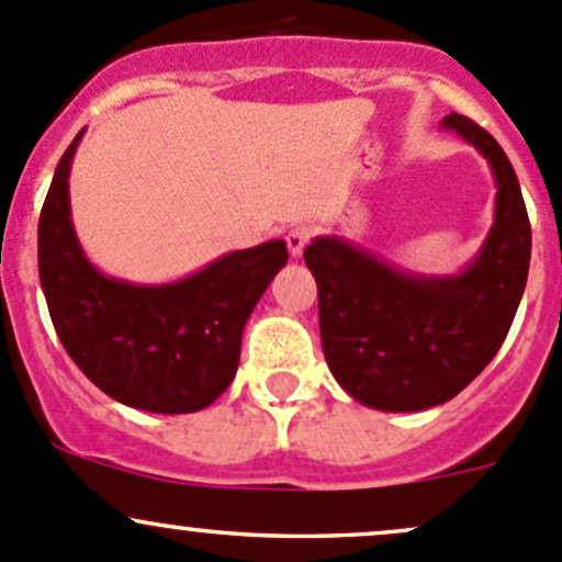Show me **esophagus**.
<instances>
[{
    "instance_id": "1",
    "label": "esophagus",
    "mask_w": 562,
    "mask_h": 562,
    "mask_svg": "<svg viewBox=\"0 0 562 562\" xmlns=\"http://www.w3.org/2000/svg\"><path fill=\"white\" fill-rule=\"evenodd\" d=\"M312 236V228L310 226H293L291 232L285 234V241H288V250H291L293 258H299L301 252H304L306 241H310Z\"/></svg>"
}]
</instances>
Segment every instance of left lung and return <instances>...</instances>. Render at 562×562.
Here are the masks:
<instances>
[{
    "label": "left lung",
    "mask_w": 562,
    "mask_h": 562,
    "mask_svg": "<svg viewBox=\"0 0 562 562\" xmlns=\"http://www.w3.org/2000/svg\"><path fill=\"white\" fill-rule=\"evenodd\" d=\"M441 128L476 147L495 180L493 226L463 269L417 274L336 234L304 250L330 374L380 412L430 409L476 380L504 345L528 282L530 223L509 158L458 112Z\"/></svg>",
    "instance_id": "left-lung-1"
}]
</instances>
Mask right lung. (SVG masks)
Masks as SVG:
<instances>
[{
    "mask_svg": "<svg viewBox=\"0 0 562 562\" xmlns=\"http://www.w3.org/2000/svg\"><path fill=\"white\" fill-rule=\"evenodd\" d=\"M58 161L37 228L40 282L64 350L99 390L156 415H188L232 385L241 330L277 271L282 239L234 250L172 282L104 274L82 250L69 206L80 139Z\"/></svg>",
    "mask_w": 562,
    "mask_h": 562,
    "instance_id": "add662e5",
    "label": "right lung"
}]
</instances>
